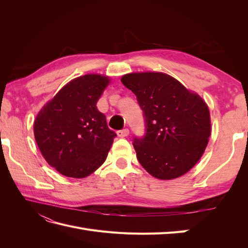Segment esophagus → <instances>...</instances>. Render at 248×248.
I'll return each instance as SVG.
<instances>
[{
	"instance_id": "esophagus-1",
	"label": "esophagus",
	"mask_w": 248,
	"mask_h": 248,
	"mask_svg": "<svg viewBox=\"0 0 248 248\" xmlns=\"http://www.w3.org/2000/svg\"><path fill=\"white\" fill-rule=\"evenodd\" d=\"M117 134H118V137H120V138H125L129 134V129L125 128V129H122V130H118Z\"/></svg>"
}]
</instances>
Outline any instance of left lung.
<instances>
[{"instance_id": "left-lung-1", "label": "left lung", "mask_w": 248, "mask_h": 248, "mask_svg": "<svg viewBox=\"0 0 248 248\" xmlns=\"http://www.w3.org/2000/svg\"><path fill=\"white\" fill-rule=\"evenodd\" d=\"M121 81L144 114L145 136L132 142L141 167L161 180L186 174L200 160L211 133L205 101L166 73H130Z\"/></svg>"}]
</instances>
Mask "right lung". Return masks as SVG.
Instances as JSON below:
<instances>
[{"label": "right lung", "instance_id": "obj_1", "mask_svg": "<svg viewBox=\"0 0 248 248\" xmlns=\"http://www.w3.org/2000/svg\"><path fill=\"white\" fill-rule=\"evenodd\" d=\"M109 79L87 74L64 86L36 117L35 140L50 167L71 178L91 175L117 137L96 104Z\"/></svg>", "mask_w": 248, "mask_h": 248}]
</instances>
